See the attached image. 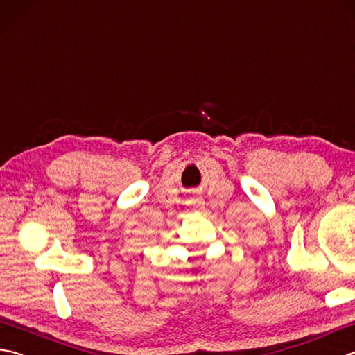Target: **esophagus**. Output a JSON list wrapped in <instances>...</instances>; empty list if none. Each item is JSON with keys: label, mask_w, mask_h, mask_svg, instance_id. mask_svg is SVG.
<instances>
[{"label": "esophagus", "mask_w": 355, "mask_h": 355, "mask_svg": "<svg viewBox=\"0 0 355 355\" xmlns=\"http://www.w3.org/2000/svg\"><path fill=\"white\" fill-rule=\"evenodd\" d=\"M189 205H191V209L193 210V212H200V210L205 209V201H202L201 198L191 200Z\"/></svg>", "instance_id": "esophagus-1"}]
</instances>
